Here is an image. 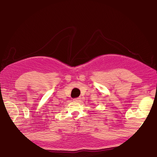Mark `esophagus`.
Masks as SVG:
<instances>
[{
	"label": "esophagus",
	"mask_w": 157,
	"mask_h": 157,
	"mask_svg": "<svg viewBox=\"0 0 157 157\" xmlns=\"http://www.w3.org/2000/svg\"><path fill=\"white\" fill-rule=\"evenodd\" d=\"M81 101V98L80 97L73 98V101H75V102H79V101Z\"/></svg>",
	"instance_id": "34e87169"
}]
</instances>
